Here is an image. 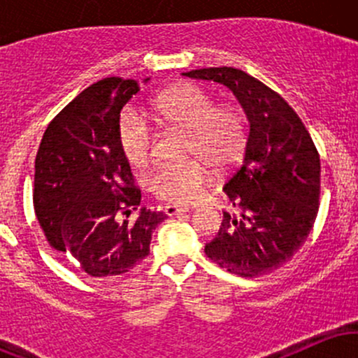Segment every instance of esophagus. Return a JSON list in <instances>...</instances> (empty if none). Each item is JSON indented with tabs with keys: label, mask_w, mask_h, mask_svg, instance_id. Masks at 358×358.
<instances>
[{
	"label": "esophagus",
	"mask_w": 358,
	"mask_h": 358,
	"mask_svg": "<svg viewBox=\"0 0 358 358\" xmlns=\"http://www.w3.org/2000/svg\"><path fill=\"white\" fill-rule=\"evenodd\" d=\"M188 212V208H183V207H176V205H165V213L166 215L173 217V215H178V213H185Z\"/></svg>",
	"instance_id": "34e87169"
}]
</instances>
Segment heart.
Segmentation results:
<instances>
[{"mask_svg":"<svg viewBox=\"0 0 358 358\" xmlns=\"http://www.w3.org/2000/svg\"><path fill=\"white\" fill-rule=\"evenodd\" d=\"M153 117L162 126L188 131L187 150L199 159L156 168L150 175V188L159 199L171 203L196 202L208 182V167L215 171L231 168L239 159L245 145V121L239 110L217 108L203 89L192 84L163 90L151 102ZM117 143L133 166H143L150 159L153 131L145 117L127 108L117 119Z\"/></svg>","mask_w":358,"mask_h":358,"instance_id":"1","label":"heart"}]
</instances>
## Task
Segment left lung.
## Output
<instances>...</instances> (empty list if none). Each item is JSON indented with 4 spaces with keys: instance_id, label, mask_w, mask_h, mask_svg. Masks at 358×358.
<instances>
[{
    "instance_id": "1",
    "label": "left lung",
    "mask_w": 358,
    "mask_h": 358,
    "mask_svg": "<svg viewBox=\"0 0 358 358\" xmlns=\"http://www.w3.org/2000/svg\"><path fill=\"white\" fill-rule=\"evenodd\" d=\"M234 92L249 134L241 166L224 185L237 213L224 212L205 254L242 278L278 269L305 244L320 205V156L298 114L279 94L234 67L183 72Z\"/></svg>"
}]
</instances>
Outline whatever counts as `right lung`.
Here are the masks:
<instances>
[{"label": "right lung", "mask_w": 358, "mask_h": 358, "mask_svg": "<svg viewBox=\"0 0 358 358\" xmlns=\"http://www.w3.org/2000/svg\"><path fill=\"white\" fill-rule=\"evenodd\" d=\"M150 80V77L143 82ZM139 82L108 77L82 90L53 117L35 158L34 205L48 244L76 257L92 278L119 276L150 254L163 212L141 208L117 119Z\"/></svg>", "instance_id": "right-lung-1"}]
</instances>
